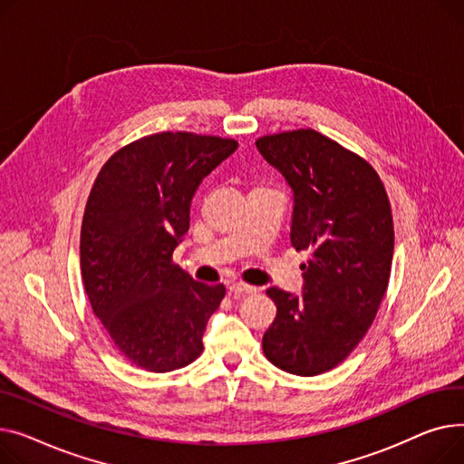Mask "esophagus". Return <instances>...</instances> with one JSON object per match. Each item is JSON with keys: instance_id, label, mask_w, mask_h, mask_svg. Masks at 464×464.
Instances as JSON below:
<instances>
[{"instance_id": "1", "label": "esophagus", "mask_w": 464, "mask_h": 464, "mask_svg": "<svg viewBox=\"0 0 464 464\" xmlns=\"http://www.w3.org/2000/svg\"><path fill=\"white\" fill-rule=\"evenodd\" d=\"M230 292H232V294H236V295H243V294H256V286H251V285H247V283H241V281H237V283H232V285H230Z\"/></svg>"}]
</instances>
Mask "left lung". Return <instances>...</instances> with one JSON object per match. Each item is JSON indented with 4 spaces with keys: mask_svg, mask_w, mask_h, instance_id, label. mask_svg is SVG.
<instances>
[{
    "mask_svg": "<svg viewBox=\"0 0 464 464\" xmlns=\"http://www.w3.org/2000/svg\"><path fill=\"white\" fill-rule=\"evenodd\" d=\"M294 193L290 241L311 251L304 294L277 286V316L262 348L276 367L314 376L358 346L386 294L393 258V217L382 179L365 159L313 129L256 140Z\"/></svg>",
    "mask_w": 464,
    "mask_h": 464,
    "instance_id": "obj_1",
    "label": "left lung"
}]
</instances>
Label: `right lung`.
<instances>
[{"instance_id":"add662e5","label":"right lung","mask_w":464,"mask_h":464,"mask_svg":"<svg viewBox=\"0 0 464 464\" xmlns=\"http://www.w3.org/2000/svg\"><path fill=\"white\" fill-rule=\"evenodd\" d=\"M237 142L157 132L104 162L80 232V267L95 316L123 356L151 372L195 362L227 288L204 285L172 262L188 230L200 181Z\"/></svg>"}]
</instances>
